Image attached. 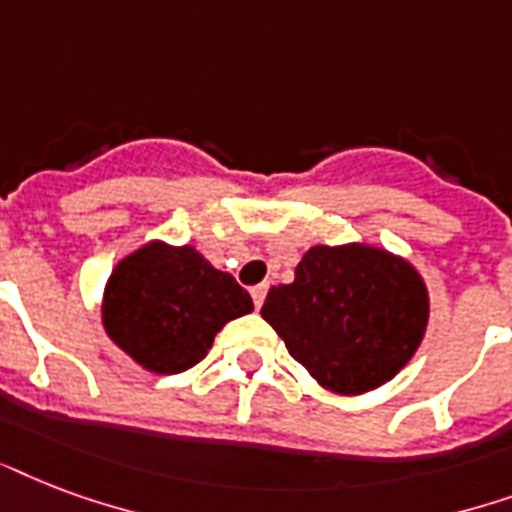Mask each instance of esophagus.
Returning a JSON list of instances; mask_svg holds the SVG:
<instances>
[{
  "mask_svg": "<svg viewBox=\"0 0 512 512\" xmlns=\"http://www.w3.org/2000/svg\"><path fill=\"white\" fill-rule=\"evenodd\" d=\"M267 283H261V285H253L251 288V296H253V304H256V310H259L261 304H264V296H267Z\"/></svg>",
  "mask_w": 512,
  "mask_h": 512,
  "instance_id": "1",
  "label": "esophagus"
}]
</instances>
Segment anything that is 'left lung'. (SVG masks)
Instances as JSON below:
<instances>
[{
    "instance_id": "8db88e82",
    "label": "left lung",
    "mask_w": 512,
    "mask_h": 512,
    "mask_svg": "<svg viewBox=\"0 0 512 512\" xmlns=\"http://www.w3.org/2000/svg\"><path fill=\"white\" fill-rule=\"evenodd\" d=\"M261 318L323 390L366 395L419 350L430 291L406 256L382 245H312L293 283L269 288Z\"/></svg>"
}]
</instances>
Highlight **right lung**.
Returning <instances> with one entry per match:
<instances>
[{
	"label": "right lung",
	"instance_id": "add662e5",
	"mask_svg": "<svg viewBox=\"0 0 512 512\" xmlns=\"http://www.w3.org/2000/svg\"><path fill=\"white\" fill-rule=\"evenodd\" d=\"M253 312L251 293L194 245L149 240L106 277L101 323L133 363L178 374L205 358L229 320Z\"/></svg>",
	"mask_w": 512,
	"mask_h": 512
}]
</instances>
